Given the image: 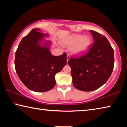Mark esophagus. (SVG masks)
<instances>
[{"label": "esophagus", "instance_id": "34e87169", "mask_svg": "<svg viewBox=\"0 0 127 127\" xmlns=\"http://www.w3.org/2000/svg\"><path fill=\"white\" fill-rule=\"evenodd\" d=\"M69 58H70L69 55L68 54L66 55V61H67V62H68V61H69Z\"/></svg>", "mask_w": 127, "mask_h": 127}]
</instances>
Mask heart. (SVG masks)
<instances>
[{"label": "heart", "instance_id": "obj_1", "mask_svg": "<svg viewBox=\"0 0 127 127\" xmlns=\"http://www.w3.org/2000/svg\"><path fill=\"white\" fill-rule=\"evenodd\" d=\"M63 44L68 47L73 46L71 49L72 53L74 55H79L87 50L91 44V39L88 36H83L79 34H74L64 40Z\"/></svg>", "mask_w": 127, "mask_h": 127}]
</instances>
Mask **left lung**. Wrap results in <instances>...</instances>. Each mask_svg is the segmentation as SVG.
Wrapping results in <instances>:
<instances>
[{
	"label": "left lung",
	"instance_id": "1",
	"mask_svg": "<svg viewBox=\"0 0 127 127\" xmlns=\"http://www.w3.org/2000/svg\"><path fill=\"white\" fill-rule=\"evenodd\" d=\"M90 32L94 42L89 51L68 61L73 85L83 91H94L104 85L110 78L114 64V50L108 40L97 32Z\"/></svg>",
	"mask_w": 127,
	"mask_h": 127
}]
</instances>
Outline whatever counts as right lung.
<instances>
[{
	"instance_id": "right-lung-1",
	"label": "right lung",
	"mask_w": 127,
	"mask_h": 127,
	"mask_svg": "<svg viewBox=\"0 0 127 127\" xmlns=\"http://www.w3.org/2000/svg\"><path fill=\"white\" fill-rule=\"evenodd\" d=\"M48 34L34 29L23 37L15 54V68L26 87L35 92L48 91L54 87L56 73L66 64V54L54 56L50 52V42L41 45L42 37Z\"/></svg>"
}]
</instances>
